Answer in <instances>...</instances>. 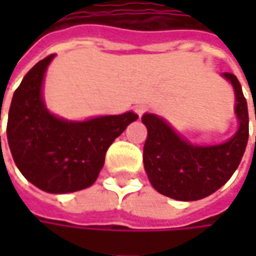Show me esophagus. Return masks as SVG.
Returning a JSON list of instances; mask_svg holds the SVG:
<instances>
[{"label":"esophagus","mask_w":256,"mask_h":256,"mask_svg":"<svg viewBox=\"0 0 256 256\" xmlns=\"http://www.w3.org/2000/svg\"><path fill=\"white\" fill-rule=\"evenodd\" d=\"M146 110H148V108H146L145 105H138V106H135V112L138 114L140 116H142L146 112Z\"/></svg>","instance_id":"esophagus-1"}]
</instances>
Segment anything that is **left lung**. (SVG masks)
<instances>
[{
  "mask_svg": "<svg viewBox=\"0 0 256 256\" xmlns=\"http://www.w3.org/2000/svg\"><path fill=\"white\" fill-rule=\"evenodd\" d=\"M222 76L235 91L238 131L228 141L216 145H196L175 132L170 124L155 114H144L148 130L144 145V168L154 188L178 201H198L220 190L241 162L248 136V105L238 78L231 72Z\"/></svg>",
  "mask_w": 256,
  "mask_h": 256,
  "instance_id": "8db88e82",
  "label": "left lung"
}]
</instances>
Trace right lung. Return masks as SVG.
Wrapping results in <instances>:
<instances>
[{
    "instance_id": "obj_1",
    "label": "right lung",
    "mask_w": 256,
    "mask_h": 256,
    "mask_svg": "<svg viewBox=\"0 0 256 256\" xmlns=\"http://www.w3.org/2000/svg\"><path fill=\"white\" fill-rule=\"evenodd\" d=\"M52 58L36 62L15 90L6 138L15 165L28 181L50 194H66L96 181L106 150L138 115L128 111L68 121L51 114L42 98V82Z\"/></svg>"
}]
</instances>
